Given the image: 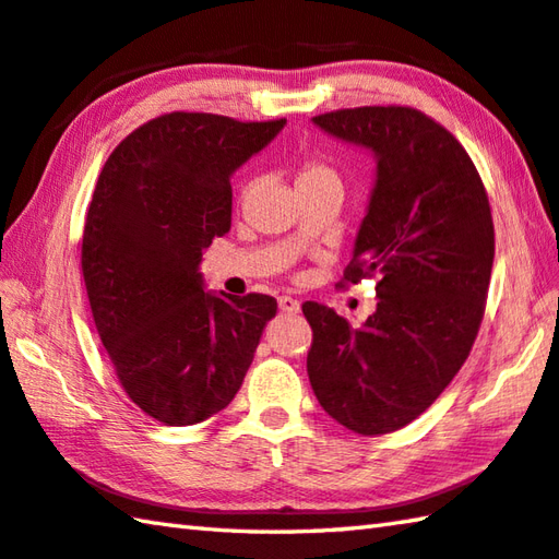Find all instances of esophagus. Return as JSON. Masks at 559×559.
I'll list each match as a JSON object with an SVG mask.
<instances>
[{
  "label": "esophagus",
  "mask_w": 559,
  "mask_h": 559,
  "mask_svg": "<svg viewBox=\"0 0 559 559\" xmlns=\"http://www.w3.org/2000/svg\"><path fill=\"white\" fill-rule=\"evenodd\" d=\"M278 308L286 312V314H296V312H300V300L290 298V296H281L278 298Z\"/></svg>",
  "instance_id": "1"
}]
</instances>
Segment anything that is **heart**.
<instances>
[{
    "label": "heart",
    "instance_id": "heart-1",
    "mask_svg": "<svg viewBox=\"0 0 559 559\" xmlns=\"http://www.w3.org/2000/svg\"><path fill=\"white\" fill-rule=\"evenodd\" d=\"M296 186L298 188H308V186H340L342 188V180L337 176V170H334L330 164H324V160H306V164H302L298 170Z\"/></svg>",
    "mask_w": 559,
    "mask_h": 559
}]
</instances>
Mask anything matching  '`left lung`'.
<instances>
[{
    "mask_svg": "<svg viewBox=\"0 0 559 559\" xmlns=\"http://www.w3.org/2000/svg\"><path fill=\"white\" fill-rule=\"evenodd\" d=\"M312 124L377 160L344 281L373 276L379 302L361 328L302 306L308 377L344 428L385 435L428 411L469 357L493 266L489 198L460 141L418 109H337Z\"/></svg>",
    "mask_w": 559,
    "mask_h": 559,
    "instance_id": "1",
    "label": "left lung"
}]
</instances>
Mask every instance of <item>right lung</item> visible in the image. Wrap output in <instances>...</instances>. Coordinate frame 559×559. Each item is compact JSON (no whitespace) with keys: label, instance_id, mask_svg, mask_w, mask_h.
Segmentation results:
<instances>
[{"label":"right lung","instance_id":"1","mask_svg":"<svg viewBox=\"0 0 559 559\" xmlns=\"http://www.w3.org/2000/svg\"><path fill=\"white\" fill-rule=\"evenodd\" d=\"M286 119L170 111L111 151L90 202L83 276L121 389L164 425L225 411L278 302L205 290L202 251L231 225V174Z\"/></svg>","mask_w":559,"mask_h":559}]
</instances>
